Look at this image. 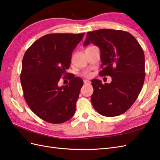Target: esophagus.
Instances as JSON below:
<instances>
[{
	"label": "esophagus",
	"instance_id": "obj_1",
	"mask_svg": "<svg viewBox=\"0 0 160 160\" xmlns=\"http://www.w3.org/2000/svg\"><path fill=\"white\" fill-rule=\"evenodd\" d=\"M84 84H90V81L87 80H84Z\"/></svg>",
	"mask_w": 160,
	"mask_h": 160
}]
</instances>
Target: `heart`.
<instances>
[{
	"label": "heart",
	"instance_id": "heart-1",
	"mask_svg": "<svg viewBox=\"0 0 160 160\" xmlns=\"http://www.w3.org/2000/svg\"><path fill=\"white\" fill-rule=\"evenodd\" d=\"M83 75H84V76H86V77H89V76H90L91 74H90V73L89 72H88V71H86V72H84V74H83Z\"/></svg>",
	"mask_w": 160,
	"mask_h": 160
}]
</instances>
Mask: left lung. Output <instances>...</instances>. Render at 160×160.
Masks as SVG:
<instances>
[{"instance_id":"left-lung-1","label":"left lung","mask_w":160,"mask_h":160,"mask_svg":"<svg viewBox=\"0 0 160 160\" xmlns=\"http://www.w3.org/2000/svg\"><path fill=\"white\" fill-rule=\"evenodd\" d=\"M93 43L100 52L101 76H110L112 82L103 84L92 80L91 102L99 114L115 117L133 105L142 89L145 79V56L133 35L125 31L99 29L88 32L84 46Z\"/></svg>"}]
</instances>
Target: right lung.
Masks as SVG:
<instances>
[{
    "label": "right lung",
    "instance_id": "add662e5",
    "mask_svg": "<svg viewBox=\"0 0 160 160\" xmlns=\"http://www.w3.org/2000/svg\"><path fill=\"white\" fill-rule=\"evenodd\" d=\"M84 34L45 35L24 55L20 78L24 98L31 110L45 121L59 124L74 115L83 80L72 76L66 86H59L58 82L66 74L72 52Z\"/></svg>",
    "mask_w": 160,
    "mask_h": 160
}]
</instances>
